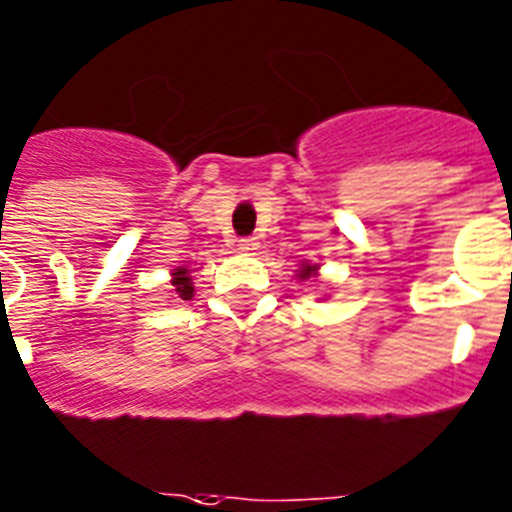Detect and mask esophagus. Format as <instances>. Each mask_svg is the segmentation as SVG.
<instances>
[{
    "instance_id": "esophagus-1",
    "label": "esophagus",
    "mask_w": 512,
    "mask_h": 512,
    "mask_svg": "<svg viewBox=\"0 0 512 512\" xmlns=\"http://www.w3.org/2000/svg\"><path fill=\"white\" fill-rule=\"evenodd\" d=\"M257 247H260V242H257L255 237H247V239H239V250L242 252H255Z\"/></svg>"
}]
</instances>
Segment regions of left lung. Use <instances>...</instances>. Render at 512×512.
Wrapping results in <instances>:
<instances>
[{"mask_svg":"<svg viewBox=\"0 0 512 512\" xmlns=\"http://www.w3.org/2000/svg\"><path fill=\"white\" fill-rule=\"evenodd\" d=\"M319 265H314V262H301V268H299V281H309L311 275H317Z\"/></svg>","mask_w":512,"mask_h":512,"instance_id":"obj_1","label":"left lung"}]
</instances>
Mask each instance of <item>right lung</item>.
<instances>
[{
  "mask_svg": "<svg viewBox=\"0 0 512 512\" xmlns=\"http://www.w3.org/2000/svg\"><path fill=\"white\" fill-rule=\"evenodd\" d=\"M172 286H175V293L182 301L193 299L195 288H193V278H190L188 268H175V273H172Z\"/></svg>",
  "mask_w": 512,
  "mask_h": 512,
  "instance_id": "obj_1",
  "label": "right lung"
}]
</instances>
